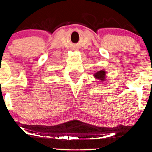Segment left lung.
Segmentation results:
<instances>
[{
    "mask_svg": "<svg viewBox=\"0 0 152 152\" xmlns=\"http://www.w3.org/2000/svg\"><path fill=\"white\" fill-rule=\"evenodd\" d=\"M105 75H106V72L105 70H101L99 71V72H96L93 76L96 77V79H99V80H101V82L104 81L105 80Z\"/></svg>",
    "mask_w": 152,
    "mask_h": 152,
    "instance_id": "obj_1",
    "label": "left lung"
}]
</instances>
